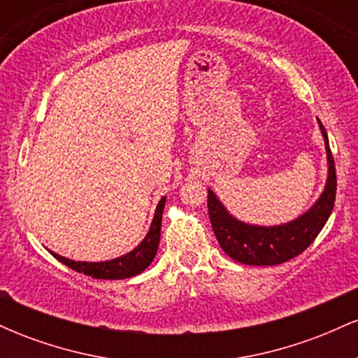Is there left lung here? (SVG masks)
<instances>
[{
  "mask_svg": "<svg viewBox=\"0 0 358 358\" xmlns=\"http://www.w3.org/2000/svg\"><path fill=\"white\" fill-rule=\"evenodd\" d=\"M320 122V121H318ZM322 133L328 156V180L320 200L299 219L276 227H257L236 220L208 190V217L220 248L234 261L249 266H276L299 256L316 239L335 205L336 171L327 131Z\"/></svg>",
  "mask_w": 358,
  "mask_h": 358,
  "instance_id": "obj_1",
  "label": "left lung"
}]
</instances>
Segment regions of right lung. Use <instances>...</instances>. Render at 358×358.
I'll return each mask as SVG.
<instances>
[{
  "label": "right lung",
  "instance_id": "1",
  "mask_svg": "<svg viewBox=\"0 0 358 358\" xmlns=\"http://www.w3.org/2000/svg\"><path fill=\"white\" fill-rule=\"evenodd\" d=\"M166 199L163 196L159 200L158 207H156L155 219L151 222V227L145 241L138 245L136 249L131 250L126 256H121L113 261L106 262H76L71 259H65L59 256V254L52 252V256L59 259L62 264L69 266V268L77 271V273H84L90 278L96 279H126L131 276H136V274L143 273L148 266L151 264L156 256V250H158L159 244V232H162V217H163V208H165Z\"/></svg>",
  "mask_w": 358,
  "mask_h": 358
}]
</instances>
